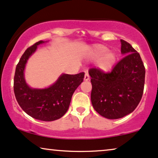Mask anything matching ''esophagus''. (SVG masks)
Masks as SVG:
<instances>
[{
	"instance_id": "esophagus-1",
	"label": "esophagus",
	"mask_w": 158,
	"mask_h": 158,
	"mask_svg": "<svg viewBox=\"0 0 158 158\" xmlns=\"http://www.w3.org/2000/svg\"><path fill=\"white\" fill-rule=\"evenodd\" d=\"M85 81H88L89 79V76L88 74V73H85Z\"/></svg>"
}]
</instances>
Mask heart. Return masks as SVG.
I'll list each match as a JSON object with an SVG mask.
<instances>
[{"mask_svg": "<svg viewBox=\"0 0 158 158\" xmlns=\"http://www.w3.org/2000/svg\"><path fill=\"white\" fill-rule=\"evenodd\" d=\"M94 60L99 59L98 67L104 71H109L112 69L117 61V56L112 52H109V48L98 44L95 46L92 52Z\"/></svg>", "mask_w": 158, "mask_h": 158, "instance_id": "1", "label": "heart"}]
</instances>
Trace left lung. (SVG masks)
<instances>
[{
	"label": "left lung",
	"instance_id": "left-lung-1",
	"mask_svg": "<svg viewBox=\"0 0 158 158\" xmlns=\"http://www.w3.org/2000/svg\"><path fill=\"white\" fill-rule=\"evenodd\" d=\"M121 52L125 56L110 72L92 68L91 101L100 115L114 119L133 112L143 93L145 67L139 53L121 39Z\"/></svg>",
	"mask_w": 158,
	"mask_h": 158
}]
</instances>
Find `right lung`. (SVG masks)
<instances>
[{
  "label": "right lung",
  "mask_w": 158,
  "mask_h": 158,
  "mask_svg": "<svg viewBox=\"0 0 158 158\" xmlns=\"http://www.w3.org/2000/svg\"><path fill=\"white\" fill-rule=\"evenodd\" d=\"M44 43L39 41L26 49L16 67L14 78V92L23 110L33 118L42 121L60 119L69 109L76 89L82 82L85 73L75 75L63 74L56 82L46 89H31L24 79V69L27 59Z\"/></svg>",
  "instance_id": "right-lung-1"
}]
</instances>
